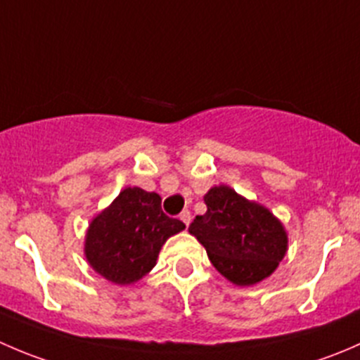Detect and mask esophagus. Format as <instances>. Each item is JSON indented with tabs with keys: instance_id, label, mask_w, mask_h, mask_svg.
<instances>
[{
	"instance_id": "34e87169",
	"label": "esophagus",
	"mask_w": 360,
	"mask_h": 360,
	"mask_svg": "<svg viewBox=\"0 0 360 360\" xmlns=\"http://www.w3.org/2000/svg\"><path fill=\"white\" fill-rule=\"evenodd\" d=\"M179 219L183 221V223L186 224V226H188V224H190V221H191V214H190V210H183V212L179 214Z\"/></svg>"
}]
</instances>
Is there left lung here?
<instances>
[{"label":"left lung","mask_w":360,"mask_h":360,"mask_svg":"<svg viewBox=\"0 0 360 360\" xmlns=\"http://www.w3.org/2000/svg\"><path fill=\"white\" fill-rule=\"evenodd\" d=\"M203 200L207 212L195 217L188 231L216 270L237 285H252L274 274L288 250L281 221L228 186L210 188Z\"/></svg>","instance_id":"1"}]
</instances>
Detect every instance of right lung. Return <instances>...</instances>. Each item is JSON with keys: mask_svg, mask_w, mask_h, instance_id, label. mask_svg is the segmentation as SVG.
Segmentation results:
<instances>
[{"mask_svg": "<svg viewBox=\"0 0 360 360\" xmlns=\"http://www.w3.org/2000/svg\"><path fill=\"white\" fill-rule=\"evenodd\" d=\"M184 223L162 210V198L141 188H125L92 221L85 254L90 266L115 284H132L157 263L162 245Z\"/></svg>", "mask_w": 360, "mask_h": 360, "instance_id": "obj_1", "label": "right lung"}]
</instances>
